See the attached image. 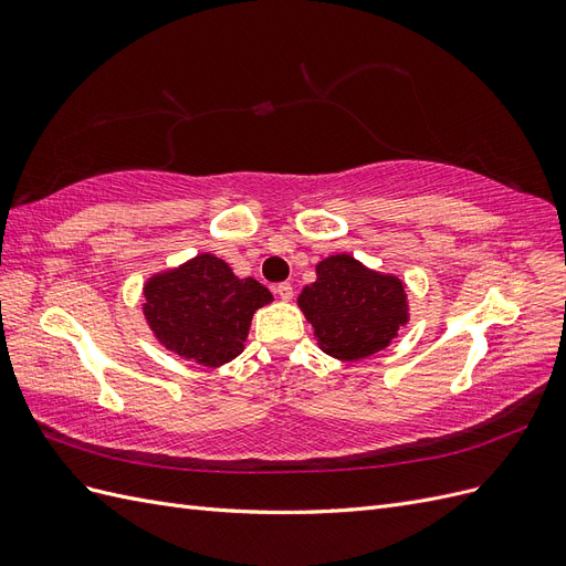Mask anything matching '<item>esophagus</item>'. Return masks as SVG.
Wrapping results in <instances>:
<instances>
[{"instance_id":"1","label":"esophagus","mask_w":566,"mask_h":566,"mask_svg":"<svg viewBox=\"0 0 566 566\" xmlns=\"http://www.w3.org/2000/svg\"><path fill=\"white\" fill-rule=\"evenodd\" d=\"M276 295H279L281 300L290 302V300H293V285H290V283H279V285H276Z\"/></svg>"}]
</instances>
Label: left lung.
Masks as SVG:
<instances>
[{"label":"left lung","instance_id":"obj_1","mask_svg":"<svg viewBox=\"0 0 566 566\" xmlns=\"http://www.w3.org/2000/svg\"><path fill=\"white\" fill-rule=\"evenodd\" d=\"M297 304L314 325L318 347L339 361H358L385 349L408 321L406 285L366 269L352 254L323 260Z\"/></svg>","mask_w":566,"mask_h":566}]
</instances>
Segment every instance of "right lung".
<instances>
[{"label": "right lung", "mask_w": 566, "mask_h": 566, "mask_svg": "<svg viewBox=\"0 0 566 566\" xmlns=\"http://www.w3.org/2000/svg\"><path fill=\"white\" fill-rule=\"evenodd\" d=\"M271 300L262 283L205 252L144 285V316L165 349L217 368L243 352L252 314Z\"/></svg>", "instance_id": "right-lung-1"}]
</instances>
